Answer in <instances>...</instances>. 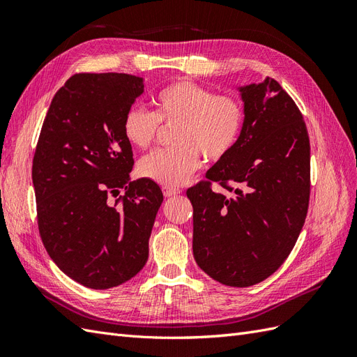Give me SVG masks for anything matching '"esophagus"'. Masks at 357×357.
I'll list each match as a JSON object with an SVG mask.
<instances>
[{"label":"esophagus","instance_id":"esophagus-1","mask_svg":"<svg viewBox=\"0 0 357 357\" xmlns=\"http://www.w3.org/2000/svg\"><path fill=\"white\" fill-rule=\"evenodd\" d=\"M162 190H164V197H165V198L176 197V195H178V193L181 192V190L177 189V188H167V186L162 188Z\"/></svg>","mask_w":357,"mask_h":357}]
</instances>
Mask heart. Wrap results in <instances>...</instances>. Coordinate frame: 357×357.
Instances as JSON below:
<instances>
[{
	"mask_svg": "<svg viewBox=\"0 0 357 357\" xmlns=\"http://www.w3.org/2000/svg\"><path fill=\"white\" fill-rule=\"evenodd\" d=\"M155 112L143 107L128 109L122 131L126 142L146 150L155 143L160 123L176 126L172 144L138 164L139 176L158 185L176 188L195 172L202 158L218 162L238 143L245 121L243 102L229 93H215L195 82L178 80L153 96Z\"/></svg>",
	"mask_w": 357,
	"mask_h": 357,
	"instance_id": "1",
	"label": "heart"
}]
</instances>
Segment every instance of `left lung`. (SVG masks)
Returning a JSON list of instances; mask_svg holds the SVG:
<instances>
[{
  "label": "left lung",
  "instance_id": "obj_1",
  "mask_svg": "<svg viewBox=\"0 0 357 357\" xmlns=\"http://www.w3.org/2000/svg\"><path fill=\"white\" fill-rule=\"evenodd\" d=\"M240 92L238 143L186 192L195 261L231 287L261 283L283 265L304 226L311 186L310 138L295 101L271 77Z\"/></svg>",
  "mask_w": 357,
  "mask_h": 357
}]
</instances>
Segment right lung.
I'll return each mask as SVG.
<instances>
[{
    "mask_svg": "<svg viewBox=\"0 0 357 357\" xmlns=\"http://www.w3.org/2000/svg\"><path fill=\"white\" fill-rule=\"evenodd\" d=\"M143 79L119 73L74 74L55 93L32 159L41 241L63 274L110 289L142 271L164 195L149 178L129 180L132 147L123 116ZM126 190L109 204V197Z\"/></svg>",
    "mask_w": 357,
    "mask_h": 357,
    "instance_id": "obj_1",
    "label": "right lung"
}]
</instances>
